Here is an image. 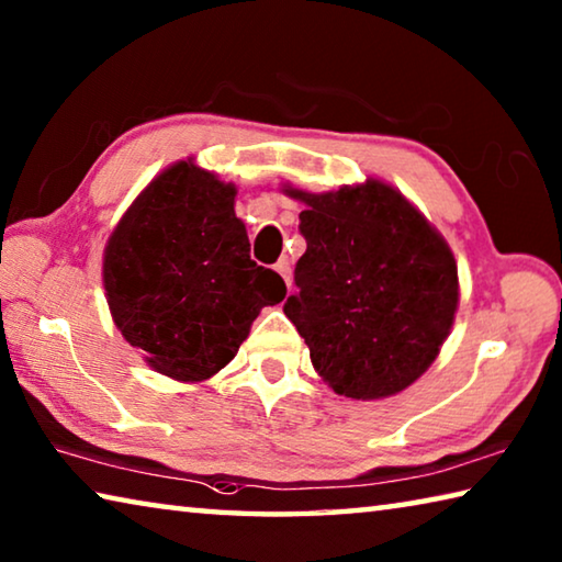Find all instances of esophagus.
Returning a JSON list of instances; mask_svg holds the SVG:
<instances>
[{"instance_id": "esophagus-1", "label": "esophagus", "mask_w": 562, "mask_h": 562, "mask_svg": "<svg viewBox=\"0 0 562 562\" xmlns=\"http://www.w3.org/2000/svg\"><path fill=\"white\" fill-rule=\"evenodd\" d=\"M274 270L280 272V278L284 280V284H288V290L292 288V268H290V260H280L278 265H274Z\"/></svg>"}]
</instances>
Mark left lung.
<instances>
[{
  "label": "left lung",
  "instance_id": "obj_1",
  "mask_svg": "<svg viewBox=\"0 0 562 562\" xmlns=\"http://www.w3.org/2000/svg\"><path fill=\"white\" fill-rule=\"evenodd\" d=\"M304 205L307 250L284 315L339 396L386 398L439 357L459 310V268L426 215L379 178L327 193L282 186Z\"/></svg>",
  "mask_w": 562,
  "mask_h": 562
}]
</instances>
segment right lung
<instances>
[{
	"label": "right lung",
	"instance_id": "add662e5",
	"mask_svg": "<svg viewBox=\"0 0 562 562\" xmlns=\"http://www.w3.org/2000/svg\"><path fill=\"white\" fill-rule=\"evenodd\" d=\"M235 183L193 158L140 190L103 247L113 325L154 372L198 384L231 364L262 307L288 288L250 260Z\"/></svg>",
	"mask_w": 562,
	"mask_h": 562
}]
</instances>
